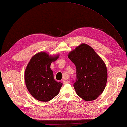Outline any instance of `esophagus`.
Returning a JSON list of instances; mask_svg holds the SVG:
<instances>
[{"label": "esophagus", "mask_w": 127, "mask_h": 127, "mask_svg": "<svg viewBox=\"0 0 127 127\" xmlns=\"http://www.w3.org/2000/svg\"><path fill=\"white\" fill-rule=\"evenodd\" d=\"M63 84H69V83H70V81H69V80H67V81H63Z\"/></svg>", "instance_id": "esophagus-1"}]
</instances>
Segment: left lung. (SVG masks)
Wrapping results in <instances>:
<instances>
[{"instance_id": "1", "label": "left lung", "mask_w": 127, "mask_h": 127, "mask_svg": "<svg viewBox=\"0 0 127 127\" xmlns=\"http://www.w3.org/2000/svg\"><path fill=\"white\" fill-rule=\"evenodd\" d=\"M67 57L75 65L77 79L73 87L84 101L96 99L103 92L108 72L104 61L90 46L82 43L70 51Z\"/></svg>"}]
</instances>
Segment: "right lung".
I'll list each match as a JSON object with an SVG mask.
<instances>
[{"label": "right lung", "mask_w": 127, "mask_h": 127, "mask_svg": "<svg viewBox=\"0 0 127 127\" xmlns=\"http://www.w3.org/2000/svg\"><path fill=\"white\" fill-rule=\"evenodd\" d=\"M58 57V54L52 56L45 52H39L31 57L26 66L24 73L26 86L38 101L49 102L60 92L63 84L55 81L50 68L52 62Z\"/></svg>", "instance_id": "right-lung-1"}]
</instances>
